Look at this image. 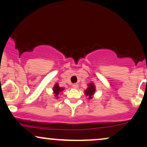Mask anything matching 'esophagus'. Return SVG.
<instances>
[{"mask_svg": "<svg viewBox=\"0 0 147 147\" xmlns=\"http://www.w3.org/2000/svg\"><path fill=\"white\" fill-rule=\"evenodd\" d=\"M72 87H73L74 88H78V84H72Z\"/></svg>", "mask_w": 147, "mask_h": 147, "instance_id": "34e87169", "label": "esophagus"}]
</instances>
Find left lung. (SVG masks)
Returning a JSON list of instances; mask_svg holds the SVG:
<instances>
[{
    "label": "left lung",
    "instance_id": "8db88e82",
    "mask_svg": "<svg viewBox=\"0 0 147 147\" xmlns=\"http://www.w3.org/2000/svg\"><path fill=\"white\" fill-rule=\"evenodd\" d=\"M96 91V88L95 85L93 83H89L88 84V88L86 90H84V94L87 96L88 98L89 99L92 98V95L95 94V92Z\"/></svg>",
    "mask_w": 147,
    "mask_h": 147
}]
</instances>
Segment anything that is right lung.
Returning a JSON list of instances; mask_svg holds the SVG:
<instances>
[{"instance_id":"add662e5","label":"right lung","mask_w":147,"mask_h":147,"mask_svg":"<svg viewBox=\"0 0 147 147\" xmlns=\"http://www.w3.org/2000/svg\"><path fill=\"white\" fill-rule=\"evenodd\" d=\"M64 90L63 88H61L59 86L58 84H55V86L53 87V94L55 95V97H56V98H59L58 95H59L61 92Z\"/></svg>"}]
</instances>
